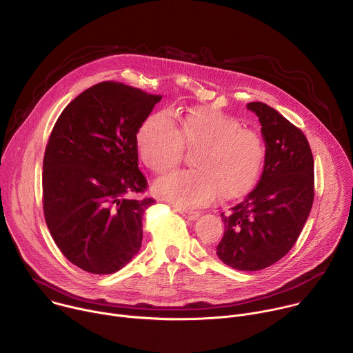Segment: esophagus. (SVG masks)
<instances>
[{"label":"esophagus","instance_id":"esophagus-1","mask_svg":"<svg viewBox=\"0 0 353 353\" xmlns=\"http://www.w3.org/2000/svg\"><path fill=\"white\" fill-rule=\"evenodd\" d=\"M176 211H177L180 215H183L185 219H188V221H195V219L201 215L199 211L187 210V208H176Z\"/></svg>","mask_w":353,"mask_h":353}]
</instances>
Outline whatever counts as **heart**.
I'll use <instances>...</instances> for the list:
<instances>
[{
    "label": "heart",
    "mask_w": 353,
    "mask_h": 353,
    "mask_svg": "<svg viewBox=\"0 0 353 353\" xmlns=\"http://www.w3.org/2000/svg\"><path fill=\"white\" fill-rule=\"evenodd\" d=\"M183 146L191 149V170L174 172L154 185L155 194L180 207L205 205L221 192L233 199L247 192L260 176L265 148L253 131L212 108H192L176 124L168 110L149 114L137 132L142 163L157 174L172 170Z\"/></svg>",
    "instance_id": "b5f03b06"
}]
</instances>
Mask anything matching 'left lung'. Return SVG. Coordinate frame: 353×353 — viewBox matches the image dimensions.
I'll list each match as a JSON object with an SVG mask.
<instances>
[{"mask_svg":"<svg viewBox=\"0 0 353 353\" xmlns=\"http://www.w3.org/2000/svg\"><path fill=\"white\" fill-rule=\"evenodd\" d=\"M265 141L257 187L222 212L223 237L216 254L240 271H259L279 261L296 243L314 199V161L307 138L274 108L251 102Z\"/></svg>","mask_w":353,"mask_h":353,"instance_id":"left-lung-1","label":"left lung"}]
</instances>
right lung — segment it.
<instances>
[{
  "label": "right lung",
  "mask_w": 353,
  "mask_h": 353,
  "mask_svg": "<svg viewBox=\"0 0 353 353\" xmlns=\"http://www.w3.org/2000/svg\"><path fill=\"white\" fill-rule=\"evenodd\" d=\"M162 99L106 81L77 96L50 134L43 159V211L61 253L81 270H121L142 243L154 198L138 169L137 132Z\"/></svg>",
  "instance_id": "1"
}]
</instances>
